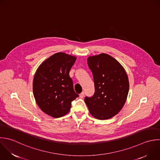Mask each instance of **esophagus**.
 Masks as SVG:
<instances>
[{
    "label": "esophagus",
    "mask_w": 160,
    "mask_h": 160,
    "mask_svg": "<svg viewBox=\"0 0 160 160\" xmlns=\"http://www.w3.org/2000/svg\"><path fill=\"white\" fill-rule=\"evenodd\" d=\"M84 94H85V93H84V92H82V93L79 95L80 98H83V97H84Z\"/></svg>",
    "instance_id": "obj_1"
}]
</instances>
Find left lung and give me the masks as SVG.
Returning a JSON list of instances; mask_svg holds the SVG:
<instances>
[{
    "label": "left lung",
    "instance_id": "8db88e82",
    "mask_svg": "<svg viewBox=\"0 0 160 160\" xmlns=\"http://www.w3.org/2000/svg\"><path fill=\"white\" fill-rule=\"evenodd\" d=\"M87 62L93 73L95 91L93 97L85 98V102L93 117L110 119L120 112L126 102L128 75L123 66L107 53L88 57Z\"/></svg>",
    "mask_w": 160,
    "mask_h": 160
}]
</instances>
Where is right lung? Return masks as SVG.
I'll return each mask as SVG.
<instances>
[{
  "instance_id": "1",
  "label": "right lung",
  "mask_w": 160,
  "mask_h": 160,
  "mask_svg": "<svg viewBox=\"0 0 160 160\" xmlns=\"http://www.w3.org/2000/svg\"><path fill=\"white\" fill-rule=\"evenodd\" d=\"M76 59L63 52L56 53L43 61L35 73L33 93L35 102L42 112L53 118L67 114L72 102L78 97L69 75Z\"/></svg>"
}]
</instances>
